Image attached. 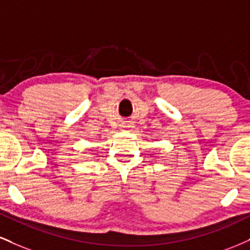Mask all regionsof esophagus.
Wrapping results in <instances>:
<instances>
[{
    "mask_svg": "<svg viewBox=\"0 0 250 250\" xmlns=\"http://www.w3.org/2000/svg\"><path fill=\"white\" fill-rule=\"evenodd\" d=\"M123 127H125V125H123ZM125 128H131V125H130V123H127V125H125Z\"/></svg>",
    "mask_w": 250,
    "mask_h": 250,
    "instance_id": "34e87169",
    "label": "esophagus"
}]
</instances>
